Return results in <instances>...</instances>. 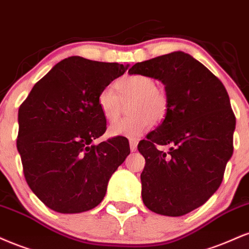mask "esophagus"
Here are the masks:
<instances>
[{
  "label": "esophagus",
  "instance_id": "1",
  "mask_svg": "<svg viewBox=\"0 0 249 249\" xmlns=\"http://www.w3.org/2000/svg\"><path fill=\"white\" fill-rule=\"evenodd\" d=\"M129 145L131 151H136L137 149V141L135 139H129Z\"/></svg>",
  "mask_w": 249,
  "mask_h": 249
}]
</instances>
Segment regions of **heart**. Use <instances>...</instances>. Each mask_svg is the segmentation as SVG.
<instances>
[{
	"label": "heart",
	"instance_id": "b5f03b06",
	"mask_svg": "<svg viewBox=\"0 0 249 249\" xmlns=\"http://www.w3.org/2000/svg\"><path fill=\"white\" fill-rule=\"evenodd\" d=\"M115 89L106 87L99 93L98 106L108 122H115L120 118L124 102L131 100L129 118L110 125V136L137 137L145 133L151 124H160L168 112V95L165 90L157 87L154 78L145 74H130L119 79Z\"/></svg>",
	"mask_w": 249,
	"mask_h": 249
}]
</instances>
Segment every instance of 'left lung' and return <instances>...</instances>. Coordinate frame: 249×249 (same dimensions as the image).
I'll return each instance as SVG.
<instances>
[{"label":"left lung","instance_id":"obj_1","mask_svg":"<svg viewBox=\"0 0 249 249\" xmlns=\"http://www.w3.org/2000/svg\"><path fill=\"white\" fill-rule=\"evenodd\" d=\"M128 73L162 81L169 101L162 124L137 145L145 160L142 200L155 213L180 217L205 204L223 182L235 129L229 94L207 67L182 51L137 63ZM157 144L171 149L164 153Z\"/></svg>","mask_w":249,"mask_h":249}]
</instances>
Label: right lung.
Listing matches in <instances>:
<instances>
[{"label": "right lung", "mask_w": 249, "mask_h": 249, "mask_svg": "<svg viewBox=\"0 0 249 249\" xmlns=\"http://www.w3.org/2000/svg\"><path fill=\"white\" fill-rule=\"evenodd\" d=\"M128 69L73 55L32 87L18 109L17 150L28 185L59 213L94 209L109 178L130 154L127 139L94 144L106 131L98 95Z\"/></svg>", "instance_id": "add662e5"}]
</instances>
